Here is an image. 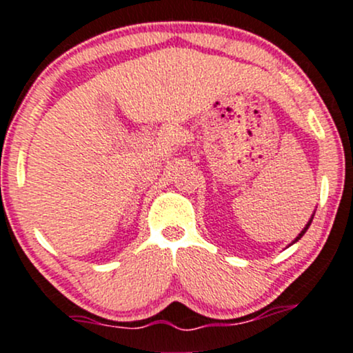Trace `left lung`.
I'll return each mask as SVG.
<instances>
[{"mask_svg":"<svg viewBox=\"0 0 353 353\" xmlns=\"http://www.w3.org/2000/svg\"><path fill=\"white\" fill-rule=\"evenodd\" d=\"M312 219H313V218H312ZM312 219H310V221H308V224H307V226H305V228H303V231H301V233L296 236V239H295V241H293V243H296V241H298V239H300V238H301V236H303L305 233H307V230H308V228H310V224H312Z\"/></svg>","mask_w":353,"mask_h":353,"instance_id":"1","label":"left lung"}]
</instances>
